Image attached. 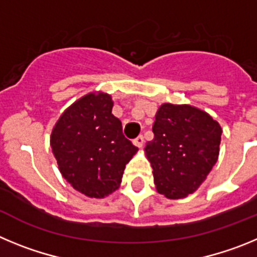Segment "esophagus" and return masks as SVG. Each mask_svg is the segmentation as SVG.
Masks as SVG:
<instances>
[{
  "label": "esophagus",
  "instance_id": "esophagus-1",
  "mask_svg": "<svg viewBox=\"0 0 257 257\" xmlns=\"http://www.w3.org/2000/svg\"><path fill=\"white\" fill-rule=\"evenodd\" d=\"M134 145H136L138 148H142L143 145H144V138H143L142 135H139L138 138H135V139L133 140Z\"/></svg>",
  "mask_w": 257,
  "mask_h": 257
}]
</instances>
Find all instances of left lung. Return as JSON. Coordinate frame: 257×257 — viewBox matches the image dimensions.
Masks as SVG:
<instances>
[{"label":"left lung","instance_id":"left-lung-1","mask_svg":"<svg viewBox=\"0 0 257 257\" xmlns=\"http://www.w3.org/2000/svg\"><path fill=\"white\" fill-rule=\"evenodd\" d=\"M152 130L145 156L157 192L170 199L196 192L219 157L220 124L196 106L166 103L157 110Z\"/></svg>","mask_w":257,"mask_h":257}]
</instances>
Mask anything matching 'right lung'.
<instances>
[{
    "label": "right lung",
    "mask_w": 257,
    "mask_h": 257,
    "mask_svg": "<svg viewBox=\"0 0 257 257\" xmlns=\"http://www.w3.org/2000/svg\"><path fill=\"white\" fill-rule=\"evenodd\" d=\"M112 108L110 95L90 92L65 109L50 138L63 178L91 198L118 189L124 167L138 152Z\"/></svg>",
    "instance_id": "add662e5"
}]
</instances>
